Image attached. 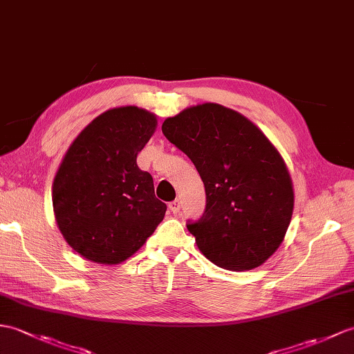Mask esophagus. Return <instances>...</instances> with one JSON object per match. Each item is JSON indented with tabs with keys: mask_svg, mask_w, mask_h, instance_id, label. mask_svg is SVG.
<instances>
[{
	"mask_svg": "<svg viewBox=\"0 0 354 354\" xmlns=\"http://www.w3.org/2000/svg\"><path fill=\"white\" fill-rule=\"evenodd\" d=\"M169 208H170L171 212H174V214H178L179 209H180V201H179V199L171 201V202L169 203Z\"/></svg>",
	"mask_w": 354,
	"mask_h": 354,
	"instance_id": "obj_1",
	"label": "esophagus"
}]
</instances>
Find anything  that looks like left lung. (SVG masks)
Returning <instances> with one entry per match:
<instances>
[{
  "label": "left lung",
  "mask_w": 354,
  "mask_h": 354,
  "mask_svg": "<svg viewBox=\"0 0 354 354\" xmlns=\"http://www.w3.org/2000/svg\"><path fill=\"white\" fill-rule=\"evenodd\" d=\"M162 134L194 164L207 207L187 227L216 266L252 270L273 254L290 226L294 193L276 147L253 123L218 104L190 106Z\"/></svg>",
  "instance_id": "1"
}]
</instances>
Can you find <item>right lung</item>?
Segmentation results:
<instances>
[{"label":"right lung","instance_id":"add662e5","mask_svg":"<svg viewBox=\"0 0 354 354\" xmlns=\"http://www.w3.org/2000/svg\"><path fill=\"white\" fill-rule=\"evenodd\" d=\"M157 127L152 113L119 106L100 114L66 152L53 185L60 232L81 257L119 264L161 223L167 205L155 197L137 155Z\"/></svg>","mask_w":354,"mask_h":354}]
</instances>
